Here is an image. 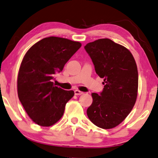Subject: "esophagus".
Returning a JSON list of instances; mask_svg holds the SVG:
<instances>
[{"instance_id": "1", "label": "esophagus", "mask_w": 158, "mask_h": 158, "mask_svg": "<svg viewBox=\"0 0 158 158\" xmlns=\"http://www.w3.org/2000/svg\"><path fill=\"white\" fill-rule=\"evenodd\" d=\"M74 94H75V95H81V94H83V92L78 89H76L74 91Z\"/></svg>"}]
</instances>
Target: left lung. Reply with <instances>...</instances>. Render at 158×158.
Returning a JSON list of instances; mask_svg holds the SVG:
<instances>
[{
  "label": "left lung",
  "instance_id": "left-lung-1",
  "mask_svg": "<svg viewBox=\"0 0 158 158\" xmlns=\"http://www.w3.org/2000/svg\"><path fill=\"white\" fill-rule=\"evenodd\" d=\"M104 79L100 94L92 93L86 113L90 121L102 129H112L127 117L134 106L138 89L136 62L127 48L109 39H100L84 46Z\"/></svg>",
  "mask_w": 158,
  "mask_h": 158
}]
</instances>
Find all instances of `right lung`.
Returning <instances> with one entry per match:
<instances>
[{"mask_svg": "<svg viewBox=\"0 0 158 158\" xmlns=\"http://www.w3.org/2000/svg\"><path fill=\"white\" fill-rule=\"evenodd\" d=\"M81 46L64 38H44L24 56L18 74V96L35 124L50 127L63 116L66 104L74 92L55 86L52 79Z\"/></svg>", "mask_w": 158, "mask_h": 158, "instance_id": "obj_1", "label": "right lung"}]
</instances>
